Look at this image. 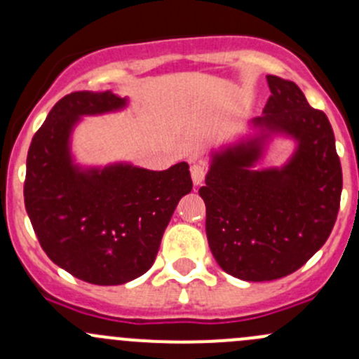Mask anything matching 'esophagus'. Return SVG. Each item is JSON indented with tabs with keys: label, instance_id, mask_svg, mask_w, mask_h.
Here are the masks:
<instances>
[{
	"label": "esophagus",
	"instance_id": "esophagus-1",
	"mask_svg": "<svg viewBox=\"0 0 359 359\" xmlns=\"http://www.w3.org/2000/svg\"><path fill=\"white\" fill-rule=\"evenodd\" d=\"M205 175H206V170L205 166L200 165V163H194V165L191 166V177H193L194 186H200V184H203Z\"/></svg>",
	"mask_w": 359,
	"mask_h": 359
}]
</instances>
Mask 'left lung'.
Segmentation results:
<instances>
[{
	"label": "left lung",
	"mask_w": 359,
	"mask_h": 359,
	"mask_svg": "<svg viewBox=\"0 0 359 359\" xmlns=\"http://www.w3.org/2000/svg\"><path fill=\"white\" fill-rule=\"evenodd\" d=\"M271 97L253 119L262 135L212 154L200 196L206 238L217 264L245 281H271L302 267L325 245L337 220L342 168L323 111L288 79L267 76ZM269 133L297 149L281 169L253 170Z\"/></svg>",
	"instance_id": "left-lung-1"
}]
</instances>
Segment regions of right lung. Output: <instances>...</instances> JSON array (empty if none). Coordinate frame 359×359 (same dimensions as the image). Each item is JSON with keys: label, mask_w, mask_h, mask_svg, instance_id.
<instances>
[{"label": "right lung", "mask_w": 359, "mask_h": 359, "mask_svg": "<svg viewBox=\"0 0 359 359\" xmlns=\"http://www.w3.org/2000/svg\"><path fill=\"white\" fill-rule=\"evenodd\" d=\"M125 106L112 92L69 93L27 153L24 203L39 245L52 262L92 285H123L147 273L177 203L193 189L186 161L163 172L72 165L69 137L79 116Z\"/></svg>", "instance_id": "add662e5"}]
</instances>
